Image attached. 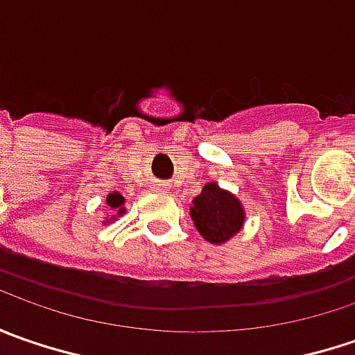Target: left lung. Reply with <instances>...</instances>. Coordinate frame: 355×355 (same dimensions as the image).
Returning a JSON list of instances; mask_svg holds the SVG:
<instances>
[{"label": "left lung", "instance_id": "8db88e82", "mask_svg": "<svg viewBox=\"0 0 355 355\" xmlns=\"http://www.w3.org/2000/svg\"><path fill=\"white\" fill-rule=\"evenodd\" d=\"M191 217L201 237L215 245L233 237L245 221L239 199L217 184H207L193 199Z\"/></svg>", "mask_w": 355, "mask_h": 355}]
</instances>
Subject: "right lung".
Masks as SVG:
<instances>
[{
	"mask_svg": "<svg viewBox=\"0 0 355 355\" xmlns=\"http://www.w3.org/2000/svg\"><path fill=\"white\" fill-rule=\"evenodd\" d=\"M106 203H108V207H110L112 211L124 213V207H122V203H124V198H122L120 193H110V196L106 198ZM112 219H114V217H112Z\"/></svg>",
	"mask_w": 355,
	"mask_h": 355,
	"instance_id": "right-lung-1",
	"label": "right lung"
}]
</instances>
